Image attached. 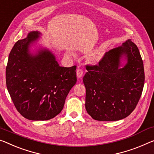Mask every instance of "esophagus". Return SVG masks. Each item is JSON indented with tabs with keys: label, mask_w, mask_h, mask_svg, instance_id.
<instances>
[{
	"label": "esophagus",
	"mask_w": 154,
	"mask_h": 154,
	"mask_svg": "<svg viewBox=\"0 0 154 154\" xmlns=\"http://www.w3.org/2000/svg\"><path fill=\"white\" fill-rule=\"evenodd\" d=\"M82 75H83V72H82V71L80 69H77L76 75H77L78 79H81V78L82 77Z\"/></svg>",
	"instance_id": "obj_1"
}]
</instances>
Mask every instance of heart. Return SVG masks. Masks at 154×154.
Returning a JSON list of instances; mask_svg holds the SVG:
<instances>
[{
    "instance_id": "b5f03b06",
    "label": "heart",
    "mask_w": 154,
    "mask_h": 154,
    "mask_svg": "<svg viewBox=\"0 0 154 154\" xmlns=\"http://www.w3.org/2000/svg\"><path fill=\"white\" fill-rule=\"evenodd\" d=\"M102 57L100 56H94L93 58H91V63L94 64V65H97L100 63V61L101 60Z\"/></svg>"
}]
</instances>
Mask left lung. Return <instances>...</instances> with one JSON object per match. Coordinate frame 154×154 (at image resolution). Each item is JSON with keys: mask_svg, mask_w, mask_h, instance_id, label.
Masks as SVG:
<instances>
[{"mask_svg": "<svg viewBox=\"0 0 154 154\" xmlns=\"http://www.w3.org/2000/svg\"><path fill=\"white\" fill-rule=\"evenodd\" d=\"M86 69L85 108L92 118L116 121L131 114L145 83L143 60L131 40L109 51L98 65H87Z\"/></svg>", "mask_w": 154, "mask_h": 154, "instance_id": "left-lung-1", "label": "left lung"}]
</instances>
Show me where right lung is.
I'll use <instances>...</instances> for the list:
<instances>
[{"label":"right lung","instance_id":"right-lung-1","mask_svg":"<svg viewBox=\"0 0 154 154\" xmlns=\"http://www.w3.org/2000/svg\"><path fill=\"white\" fill-rule=\"evenodd\" d=\"M41 33L32 31L16 42L6 67L7 88L16 109L31 120H47L60 113L76 83V66H59L47 48L36 47Z\"/></svg>","mask_w":154,"mask_h":154}]
</instances>
